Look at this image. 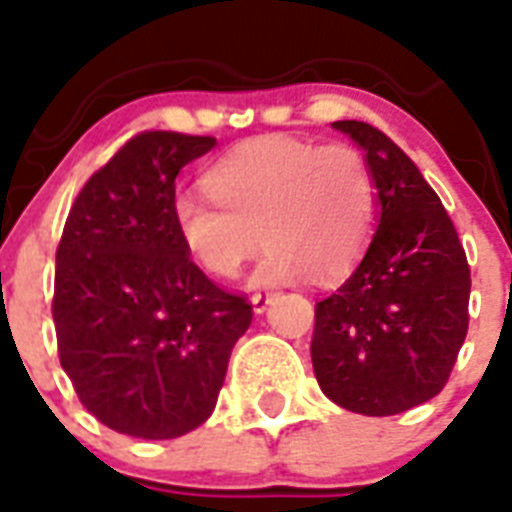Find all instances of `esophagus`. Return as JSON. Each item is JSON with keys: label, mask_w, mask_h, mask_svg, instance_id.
I'll list each match as a JSON object with an SVG mask.
<instances>
[{"label": "esophagus", "mask_w": 512, "mask_h": 512, "mask_svg": "<svg viewBox=\"0 0 512 512\" xmlns=\"http://www.w3.org/2000/svg\"><path fill=\"white\" fill-rule=\"evenodd\" d=\"M270 299H273V292H255L252 294V307H255V313H265L270 305Z\"/></svg>", "instance_id": "esophagus-1"}]
</instances>
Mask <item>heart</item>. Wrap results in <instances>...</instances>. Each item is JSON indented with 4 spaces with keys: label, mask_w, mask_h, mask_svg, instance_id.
Listing matches in <instances>:
<instances>
[{
    "label": "heart",
    "mask_w": 512,
    "mask_h": 512,
    "mask_svg": "<svg viewBox=\"0 0 512 512\" xmlns=\"http://www.w3.org/2000/svg\"><path fill=\"white\" fill-rule=\"evenodd\" d=\"M210 199L178 194L173 226L207 276L234 278L268 247L255 284L347 273L376 220V176L352 144L257 139L205 173ZM264 239H259V234Z\"/></svg>",
    "instance_id": "obj_1"
}]
</instances>
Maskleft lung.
<instances>
[{
	"label": "left lung",
	"instance_id": "obj_1",
	"mask_svg": "<svg viewBox=\"0 0 512 512\" xmlns=\"http://www.w3.org/2000/svg\"><path fill=\"white\" fill-rule=\"evenodd\" d=\"M334 128L371 162L378 228L352 276L315 305L313 371L344 410L397 415L447 384L468 334L471 268L418 165L371 123Z\"/></svg>",
	"mask_w": 512,
	"mask_h": 512
}]
</instances>
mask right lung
<instances>
[{
	"label": "right lung",
	"mask_w": 512,
	"mask_h": 512,
	"mask_svg": "<svg viewBox=\"0 0 512 512\" xmlns=\"http://www.w3.org/2000/svg\"><path fill=\"white\" fill-rule=\"evenodd\" d=\"M213 136L141 131L83 184L57 244L52 318L62 371L99 423L176 439L213 415L228 357L252 323L173 226L176 176Z\"/></svg>",
	"instance_id": "add662e5"
}]
</instances>
